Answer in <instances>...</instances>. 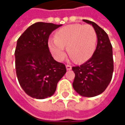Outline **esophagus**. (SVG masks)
Listing matches in <instances>:
<instances>
[{
	"instance_id": "1",
	"label": "esophagus",
	"mask_w": 125,
	"mask_h": 125,
	"mask_svg": "<svg viewBox=\"0 0 125 125\" xmlns=\"http://www.w3.org/2000/svg\"><path fill=\"white\" fill-rule=\"evenodd\" d=\"M66 69H67V70H72V66L70 65H66Z\"/></svg>"
}]
</instances>
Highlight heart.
<instances>
[{
    "label": "heart",
    "instance_id": "1",
    "mask_svg": "<svg viewBox=\"0 0 125 125\" xmlns=\"http://www.w3.org/2000/svg\"><path fill=\"white\" fill-rule=\"evenodd\" d=\"M96 31L90 25L74 24L58 30L55 39H50L48 46L53 57L62 61L68 54L77 62H84L94 53L96 46Z\"/></svg>",
    "mask_w": 125,
    "mask_h": 125
}]
</instances>
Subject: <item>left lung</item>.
Masks as SVG:
<instances>
[{"label": "left lung", "mask_w": 125, "mask_h": 125, "mask_svg": "<svg viewBox=\"0 0 125 125\" xmlns=\"http://www.w3.org/2000/svg\"><path fill=\"white\" fill-rule=\"evenodd\" d=\"M94 28L97 35L96 48L84 64L72 67L75 74L73 88L79 95L94 97L102 94L110 84L113 73V47L106 32L95 22L83 20Z\"/></svg>", "instance_id": "8db88e82"}]
</instances>
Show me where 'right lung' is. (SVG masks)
<instances>
[{"mask_svg":"<svg viewBox=\"0 0 125 125\" xmlns=\"http://www.w3.org/2000/svg\"><path fill=\"white\" fill-rule=\"evenodd\" d=\"M60 26L36 22L17 40L15 51L17 77L22 89L32 98L51 96L65 74V65L53 59L48 46L50 34Z\"/></svg>","mask_w":125,"mask_h":125,"instance_id":"add662e5","label":"right lung"}]
</instances>
